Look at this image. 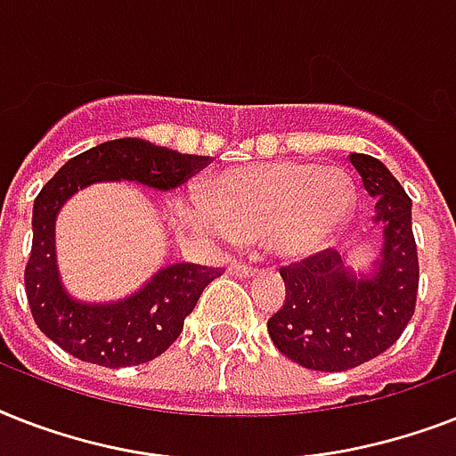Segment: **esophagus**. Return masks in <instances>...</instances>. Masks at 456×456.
<instances>
[{
    "label": "esophagus",
    "mask_w": 456,
    "mask_h": 456,
    "mask_svg": "<svg viewBox=\"0 0 456 456\" xmlns=\"http://www.w3.org/2000/svg\"><path fill=\"white\" fill-rule=\"evenodd\" d=\"M229 274H234V277H253L256 267L241 263V260H234V263H229Z\"/></svg>",
    "instance_id": "1"
}]
</instances>
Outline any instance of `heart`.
Instances as JSON below:
<instances>
[{"label":"heart","mask_w":456,"mask_h":456,"mask_svg":"<svg viewBox=\"0 0 456 456\" xmlns=\"http://www.w3.org/2000/svg\"><path fill=\"white\" fill-rule=\"evenodd\" d=\"M353 208L346 170L279 160L222 172L208 182L206 200H186L182 215L208 234L241 243L267 239L279 256L303 257L331 243Z\"/></svg>","instance_id":"obj_1"}]
</instances>
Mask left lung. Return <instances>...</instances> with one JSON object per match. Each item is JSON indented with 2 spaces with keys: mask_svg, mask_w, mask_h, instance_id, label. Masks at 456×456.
I'll list each match as a JSON object with an SVG mask.
<instances>
[{
  "mask_svg": "<svg viewBox=\"0 0 456 456\" xmlns=\"http://www.w3.org/2000/svg\"><path fill=\"white\" fill-rule=\"evenodd\" d=\"M350 163L376 200L374 220L383 232L376 277L354 279L336 250H317L281 267L286 300L267 322L274 346L314 371H346L386 353L403 336L417 307L411 199L381 160L350 153Z\"/></svg>",
  "mask_w": 456,
  "mask_h": 456,
  "instance_id": "obj_1",
  "label": "left lung"
}]
</instances>
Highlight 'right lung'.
Returning a JSON list of instances; mask_svg holds the SVG:
<instances>
[{"instance_id": "right-lung-1", "label": "right lung", "mask_w": 456, "mask_h": 456, "mask_svg": "<svg viewBox=\"0 0 456 456\" xmlns=\"http://www.w3.org/2000/svg\"><path fill=\"white\" fill-rule=\"evenodd\" d=\"M213 163L210 156L177 153L142 139H116L70 158L35 199L32 248L25 263V296L39 331L68 354L99 367H137L156 360L179 338L186 314L222 267L182 263L156 274L137 296L113 305L75 303L61 291L53 260V217L61 203L102 179H130L175 189Z\"/></svg>"}]
</instances>
